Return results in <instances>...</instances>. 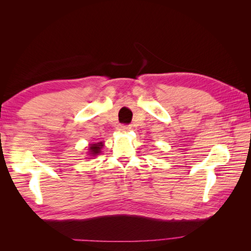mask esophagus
<instances>
[{"label": "esophagus", "instance_id": "esophagus-1", "mask_svg": "<svg viewBox=\"0 0 251 251\" xmlns=\"http://www.w3.org/2000/svg\"><path fill=\"white\" fill-rule=\"evenodd\" d=\"M130 128H131L130 125H124V124H120L117 127V129L120 131H128L130 130Z\"/></svg>", "mask_w": 251, "mask_h": 251}]
</instances>
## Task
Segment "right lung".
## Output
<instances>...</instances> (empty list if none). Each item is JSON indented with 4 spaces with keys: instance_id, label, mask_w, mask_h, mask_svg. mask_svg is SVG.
Wrapping results in <instances>:
<instances>
[{
    "instance_id": "obj_1",
    "label": "right lung",
    "mask_w": 251,
    "mask_h": 251,
    "mask_svg": "<svg viewBox=\"0 0 251 251\" xmlns=\"http://www.w3.org/2000/svg\"><path fill=\"white\" fill-rule=\"evenodd\" d=\"M103 143L100 142V143H95V144H91L90 147H88V155L90 156H96L99 155L100 152L101 147H103Z\"/></svg>"
}]
</instances>
